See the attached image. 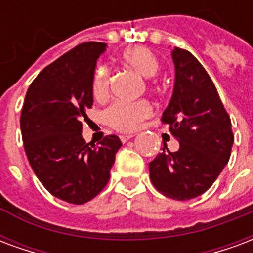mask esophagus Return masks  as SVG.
Here are the masks:
<instances>
[{
    "mask_svg": "<svg viewBox=\"0 0 253 253\" xmlns=\"http://www.w3.org/2000/svg\"><path fill=\"white\" fill-rule=\"evenodd\" d=\"M134 137L132 134H127V135H121V141L122 142H127L128 139H131V138Z\"/></svg>",
    "mask_w": 253,
    "mask_h": 253,
    "instance_id": "1",
    "label": "esophagus"
}]
</instances>
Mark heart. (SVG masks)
Wrapping results in <instances>:
<instances>
[{"instance_id": "b5f03b06", "label": "heart", "mask_w": 253, "mask_h": 253, "mask_svg": "<svg viewBox=\"0 0 253 253\" xmlns=\"http://www.w3.org/2000/svg\"><path fill=\"white\" fill-rule=\"evenodd\" d=\"M121 62L123 66L131 69L141 77H154L160 69V63L152 50L148 47H130L122 52ZM150 88L153 86L150 85ZM92 92L94 99H104L110 93V73L105 67H99L93 76ZM153 108L145 100L138 101H116L104 111L105 122L119 131H135L142 122L152 115Z\"/></svg>"}]
</instances>
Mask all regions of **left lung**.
Wrapping results in <instances>:
<instances>
[{
    "label": "left lung",
    "instance_id": "left-lung-1",
    "mask_svg": "<svg viewBox=\"0 0 253 253\" xmlns=\"http://www.w3.org/2000/svg\"><path fill=\"white\" fill-rule=\"evenodd\" d=\"M175 86L161 121L179 141L170 153L167 143L150 161V180L163 195L188 201L212 186L228 164L234 135L228 112L211 78L190 51L175 47Z\"/></svg>",
    "mask_w": 253,
    "mask_h": 253
}]
</instances>
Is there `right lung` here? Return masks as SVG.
I'll return each mask as SVG.
<instances>
[{"label": "right lung", "mask_w": 253, "mask_h": 253, "mask_svg": "<svg viewBox=\"0 0 253 253\" xmlns=\"http://www.w3.org/2000/svg\"><path fill=\"white\" fill-rule=\"evenodd\" d=\"M105 43L86 42L44 67L31 84L20 127L36 177L52 195L73 205L92 201L110 180L122 142L107 135L94 146L83 138L93 104L94 69Z\"/></svg>", "instance_id": "right-lung-1"}]
</instances>
